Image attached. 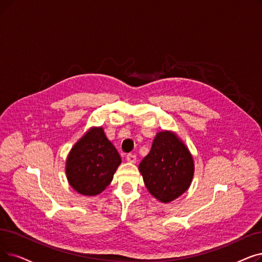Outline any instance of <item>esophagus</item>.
Returning a JSON list of instances; mask_svg holds the SVG:
<instances>
[{
  "label": "esophagus",
  "mask_w": 262,
  "mask_h": 262,
  "mask_svg": "<svg viewBox=\"0 0 262 262\" xmlns=\"http://www.w3.org/2000/svg\"><path fill=\"white\" fill-rule=\"evenodd\" d=\"M126 159H127V162H128V163H130V164H135V163H136V161H137V157H136V155H135V154H128V155L126 156Z\"/></svg>",
  "instance_id": "1"
}]
</instances>
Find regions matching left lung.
I'll list each match as a JSON object with an SVG mask.
<instances>
[{
  "instance_id": "left-lung-1",
  "label": "left lung",
  "mask_w": 262,
  "mask_h": 262,
  "mask_svg": "<svg viewBox=\"0 0 262 262\" xmlns=\"http://www.w3.org/2000/svg\"><path fill=\"white\" fill-rule=\"evenodd\" d=\"M139 171L150 194L169 203L189 188L195 172L194 158L174 132L162 130L156 134L150 153L139 164Z\"/></svg>"
}]
</instances>
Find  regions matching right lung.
Here are the masks:
<instances>
[{"mask_svg": "<svg viewBox=\"0 0 262 262\" xmlns=\"http://www.w3.org/2000/svg\"><path fill=\"white\" fill-rule=\"evenodd\" d=\"M121 156L101 126L91 127L68 153L65 173L79 194L96 196L111 183Z\"/></svg>", "mask_w": 262, "mask_h": 262, "instance_id": "add662e5", "label": "right lung"}]
</instances>
